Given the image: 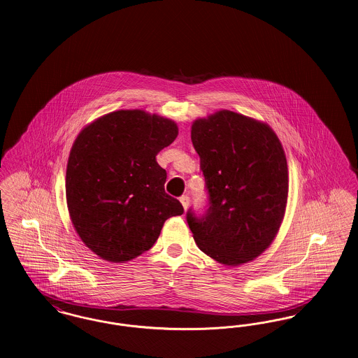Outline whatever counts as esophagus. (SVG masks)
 I'll return each mask as SVG.
<instances>
[{
	"label": "esophagus",
	"mask_w": 358,
	"mask_h": 358,
	"mask_svg": "<svg viewBox=\"0 0 358 358\" xmlns=\"http://www.w3.org/2000/svg\"><path fill=\"white\" fill-rule=\"evenodd\" d=\"M179 201H180V203H182L183 208H185V210H187L188 206H189V196H188V195H182Z\"/></svg>",
	"instance_id": "esophagus-1"
}]
</instances>
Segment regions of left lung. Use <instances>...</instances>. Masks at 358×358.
<instances>
[{
  "label": "left lung",
  "mask_w": 358,
  "mask_h": 358,
  "mask_svg": "<svg viewBox=\"0 0 358 358\" xmlns=\"http://www.w3.org/2000/svg\"><path fill=\"white\" fill-rule=\"evenodd\" d=\"M191 141L201 157L208 206L187 211L198 248L218 263L260 256L282 224L288 169L282 144L266 124L230 110L198 118Z\"/></svg>",
  "instance_id": "1"
}]
</instances>
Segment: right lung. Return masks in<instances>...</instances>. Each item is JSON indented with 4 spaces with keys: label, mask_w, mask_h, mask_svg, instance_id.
Here are the masks:
<instances>
[{
    "label": "right lung",
    "mask_w": 358,
    "mask_h": 358,
    "mask_svg": "<svg viewBox=\"0 0 358 358\" xmlns=\"http://www.w3.org/2000/svg\"><path fill=\"white\" fill-rule=\"evenodd\" d=\"M178 136L169 118L144 110L106 114L78 134L66 171V198L76 233L112 263L150 250L164 222L183 214L164 191L156 155Z\"/></svg>",
    "instance_id": "right-lung-1"
}]
</instances>
